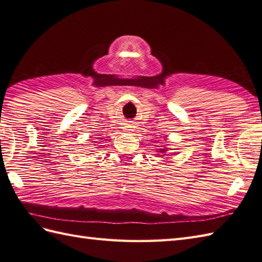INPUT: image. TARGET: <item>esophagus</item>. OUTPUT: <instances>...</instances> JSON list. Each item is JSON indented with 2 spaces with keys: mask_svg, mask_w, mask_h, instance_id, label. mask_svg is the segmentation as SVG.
Returning a JSON list of instances; mask_svg holds the SVG:
<instances>
[{
  "mask_svg": "<svg viewBox=\"0 0 262 262\" xmlns=\"http://www.w3.org/2000/svg\"><path fill=\"white\" fill-rule=\"evenodd\" d=\"M124 128H125V130H127V132H128V130H133V126H132V125H125Z\"/></svg>",
  "mask_w": 262,
  "mask_h": 262,
  "instance_id": "esophagus-1",
  "label": "esophagus"
}]
</instances>
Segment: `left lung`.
<instances>
[{
	"label": "left lung",
	"mask_w": 262,
	"mask_h": 262,
	"mask_svg": "<svg viewBox=\"0 0 262 262\" xmlns=\"http://www.w3.org/2000/svg\"><path fill=\"white\" fill-rule=\"evenodd\" d=\"M166 150H167V149H165V148H161L159 151H161V153H163L164 155H166V154H165V153H166ZM162 156H163V155H162Z\"/></svg>",
	"instance_id": "obj_1"
}]
</instances>
